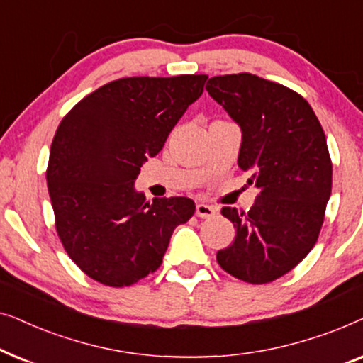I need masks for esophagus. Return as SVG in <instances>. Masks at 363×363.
Masks as SVG:
<instances>
[{
    "label": "esophagus",
    "instance_id": "1",
    "mask_svg": "<svg viewBox=\"0 0 363 363\" xmlns=\"http://www.w3.org/2000/svg\"><path fill=\"white\" fill-rule=\"evenodd\" d=\"M195 213H196V216H200V218H211L216 213V208L211 205H205V203H198Z\"/></svg>",
    "mask_w": 363,
    "mask_h": 363
}]
</instances>
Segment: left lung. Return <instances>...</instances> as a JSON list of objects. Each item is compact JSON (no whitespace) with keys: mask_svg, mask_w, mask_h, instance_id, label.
Wrapping results in <instances>:
<instances>
[{"mask_svg":"<svg viewBox=\"0 0 363 363\" xmlns=\"http://www.w3.org/2000/svg\"><path fill=\"white\" fill-rule=\"evenodd\" d=\"M206 91L241 127L238 165L259 188L247 213L221 210L236 236L216 261L238 279L266 284L294 269L319 238L332 190L325 133L304 97L255 74L211 77Z\"/></svg>","mask_w":363,"mask_h":363,"instance_id":"1","label":"left lung"}]
</instances>
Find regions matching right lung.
<instances>
[{
    "label": "right lung",
    "instance_id": "add662e5",
    "mask_svg": "<svg viewBox=\"0 0 363 363\" xmlns=\"http://www.w3.org/2000/svg\"><path fill=\"white\" fill-rule=\"evenodd\" d=\"M206 79H117L84 97L59 123L46 172L56 231L94 281L123 287L157 271L173 230L195 213L190 198L147 201L133 183L201 96Z\"/></svg>",
    "mask_w": 363,
    "mask_h": 363
}]
</instances>
